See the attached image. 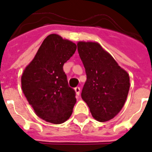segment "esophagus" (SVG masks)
<instances>
[{
    "label": "esophagus",
    "mask_w": 152,
    "mask_h": 152,
    "mask_svg": "<svg viewBox=\"0 0 152 152\" xmlns=\"http://www.w3.org/2000/svg\"><path fill=\"white\" fill-rule=\"evenodd\" d=\"M75 91H76V93L77 96H80V87H76L75 88Z\"/></svg>",
    "instance_id": "esophagus-1"
}]
</instances>
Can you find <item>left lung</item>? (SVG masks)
I'll use <instances>...</instances> for the list:
<instances>
[{
    "instance_id": "1",
    "label": "left lung",
    "mask_w": 152,
    "mask_h": 152,
    "mask_svg": "<svg viewBox=\"0 0 152 152\" xmlns=\"http://www.w3.org/2000/svg\"><path fill=\"white\" fill-rule=\"evenodd\" d=\"M77 49L87 75L81 97L96 120H112L125 104L129 76L98 43L79 42Z\"/></svg>"
}]
</instances>
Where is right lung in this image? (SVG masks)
I'll list each match as a JSON object with an SVG mask.
<instances>
[{"mask_svg": "<svg viewBox=\"0 0 152 152\" xmlns=\"http://www.w3.org/2000/svg\"><path fill=\"white\" fill-rule=\"evenodd\" d=\"M76 50L72 41L49 35L23 72V92L36 114L47 122L60 124L72 113L76 91L68 86L63 66Z\"/></svg>", "mask_w": 152, "mask_h": 152, "instance_id": "1", "label": "right lung"}]
</instances>
